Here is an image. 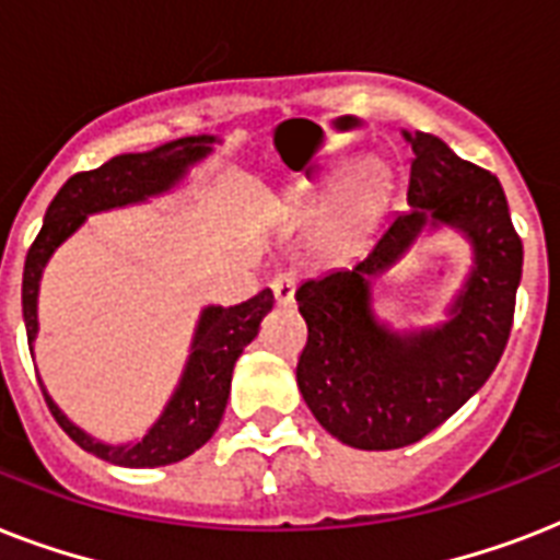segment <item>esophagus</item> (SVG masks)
<instances>
[{
  "label": "esophagus",
  "instance_id": "obj_1",
  "mask_svg": "<svg viewBox=\"0 0 560 560\" xmlns=\"http://www.w3.org/2000/svg\"><path fill=\"white\" fill-rule=\"evenodd\" d=\"M270 288L279 305H293V296H296V276H293V272H279V276H272Z\"/></svg>",
  "mask_w": 560,
  "mask_h": 560
}]
</instances>
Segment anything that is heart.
Listing matches in <instances>:
<instances>
[{
    "label": "heart",
    "instance_id": "1",
    "mask_svg": "<svg viewBox=\"0 0 560 560\" xmlns=\"http://www.w3.org/2000/svg\"><path fill=\"white\" fill-rule=\"evenodd\" d=\"M386 191H389V186L383 177H372L358 191H340V197L334 200L331 214L325 218L323 229H319V244L328 253L349 249L363 232L374 226V220L381 218L383 206H386ZM319 194H323V188L311 186L299 191V200L314 202L319 200Z\"/></svg>",
    "mask_w": 560,
    "mask_h": 560
}]
</instances>
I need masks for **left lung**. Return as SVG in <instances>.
Instances as JSON below:
<instances>
[{
    "instance_id": "1",
    "label": "left lung",
    "mask_w": 560,
    "mask_h": 560,
    "mask_svg": "<svg viewBox=\"0 0 560 560\" xmlns=\"http://www.w3.org/2000/svg\"><path fill=\"white\" fill-rule=\"evenodd\" d=\"M407 202L349 270L296 290L307 342L296 366L302 398L319 424L358 451H395L444 424L491 377L512 334L523 244L494 174L439 136L407 133ZM430 228H453L471 246V270L430 329L395 332L373 314L371 284Z\"/></svg>"
}]
</instances>
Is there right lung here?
I'll return each mask as SVG.
<instances>
[{
    "label": "right lung",
    "mask_w": 560,
    "mask_h": 560,
    "mask_svg": "<svg viewBox=\"0 0 560 560\" xmlns=\"http://www.w3.org/2000/svg\"><path fill=\"white\" fill-rule=\"evenodd\" d=\"M218 142V136H186V139H174V142L160 144L148 153H121V156L104 162L101 168L83 171V174L66 179V186L55 194V200L46 209L43 229H39L37 241L31 244L25 272H22V319H25V334H28V349H34L39 331V279H43L48 258L57 253V246L69 241L90 214L136 206V202L151 200V197L177 188L186 179L188 168L206 160ZM270 311L272 290H261L258 296L246 299L241 305L202 307L179 383L171 392L168 404L162 407L160 418L148 427V433L139 442H101L63 416V409L51 400L43 383H39V389L46 395L55 421L63 427V433L92 456L121 465V468L174 465V462L191 456L194 451H200L214 435L223 409H226L235 360L258 337L261 319Z\"/></svg>",
    "instance_id": "right-lung-1"
}]
</instances>
